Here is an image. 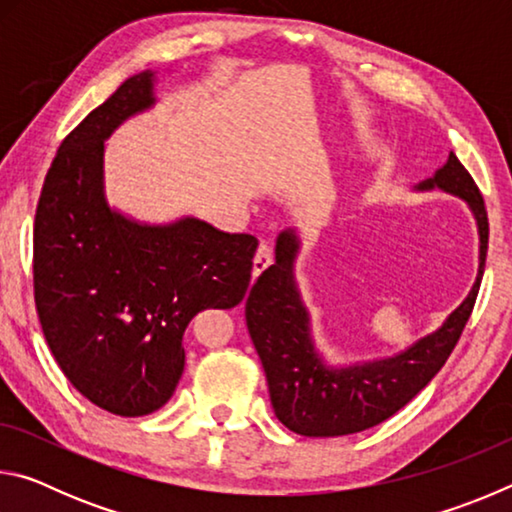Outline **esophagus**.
I'll return each mask as SVG.
<instances>
[{
    "instance_id": "obj_1",
    "label": "esophagus",
    "mask_w": 512,
    "mask_h": 512,
    "mask_svg": "<svg viewBox=\"0 0 512 512\" xmlns=\"http://www.w3.org/2000/svg\"><path fill=\"white\" fill-rule=\"evenodd\" d=\"M273 264V253L271 248H268L266 244H259L257 253H255V259H253V277L262 275L268 266Z\"/></svg>"
}]
</instances>
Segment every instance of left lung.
Wrapping results in <instances>:
<instances>
[{"mask_svg":"<svg viewBox=\"0 0 512 512\" xmlns=\"http://www.w3.org/2000/svg\"><path fill=\"white\" fill-rule=\"evenodd\" d=\"M440 192L463 198L479 232V271L467 298L436 332L386 359L329 366L311 336V314L296 282L302 239L287 228L275 241V264L257 277L246 300V325L262 359L271 404L284 427L309 438L348 436L391 418L409 404L445 366L472 314L488 253V212L467 169L449 153L415 192Z\"/></svg>","mask_w":512,"mask_h":512,"instance_id":"obj_1","label":"left lung"}]
</instances>
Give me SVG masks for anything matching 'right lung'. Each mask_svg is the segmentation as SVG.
Masks as SVG:
<instances>
[{"label": "right lung", "instance_id": "1", "mask_svg": "<svg viewBox=\"0 0 512 512\" xmlns=\"http://www.w3.org/2000/svg\"><path fill=\"white\" fill-rule=\"evenodd\" d=\"M153 69L131 76L69 133L33 230V289L47 345L76 391L124 418L158 411L185 370L198 311L244 300L257 239L196 216L142 223L110 207L106 140L155 106Z\"/></svg>", "mask_w": 512, "mask_h": 512}]
</instances>
